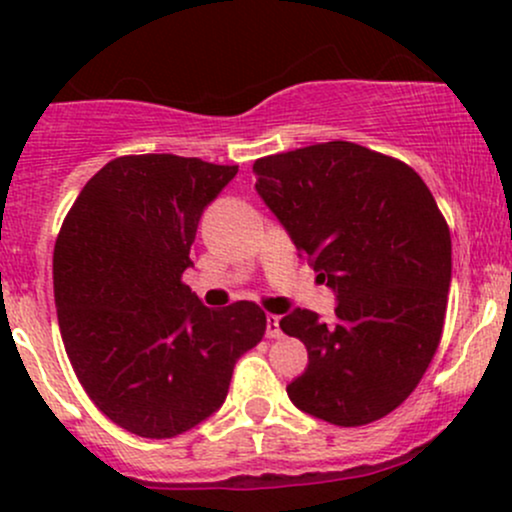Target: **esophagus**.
Returning a JSON list of instances; mask_svg holds the SVG:
<instances>
[{
  "instance_id": "1",
  "label": "esophagus",
  "mask_w": 512,
  "mask_h": 512,
  "mask_svg": "<svg viewBox=\"0 0 512 512\" xmlns=\"http://www.w3.org/2000/svg\"><path fill=\"white\" fill-rule=\"evenodd\" d=\"M267 337L269 339H279L281 337L279 315H267Z\"/></svg>"
}]
</instances>
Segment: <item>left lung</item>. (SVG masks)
Masks as SVG:
<instances>
[{"mask_svg": "<svg viewBox=\"0 0 512 512\" xmlns=\"http://www.w3.org/2000/svg\"><path fill=\"white\" fill-rule=\"evenodd\" d=\"M252 173L337 296L334 322L301 308L279 320L308 349L291 402L334 426L383 419L424 378L443 334L452 245L436 199L407 163L351 142L260 158Z\"/></svg>", "mask_w": 512, "mask_h": 512, "instance_id": "8db88e82", "label": "left lung"}]
</instances>
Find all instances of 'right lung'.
I'll return each mask as SVG.
<instances>
[{"instance_id":"1","label":"right lung","mask_w":512,"mask_h":512,"mask_svg":"<svg viewBox=\"0 0 512 512\" xmlns=\"http://www.w3.org/2000/svg\"><path fill=\"white\" fill-rule=\"evenodd\" d=\"M236 173L173 154L115 158L62 223L52 281L64 349L93 404L134 436L175 438L209 419L267 330L255 303L214 310L182 284L199 219Z\"/></svg>"}]
</instances>
